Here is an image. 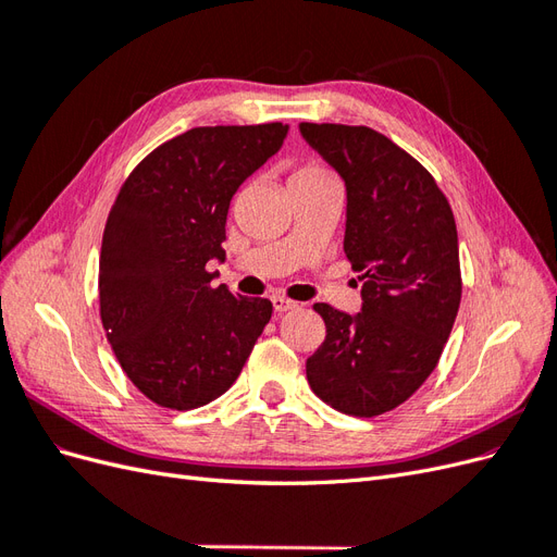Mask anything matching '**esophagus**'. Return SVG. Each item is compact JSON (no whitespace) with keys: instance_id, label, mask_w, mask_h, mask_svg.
I'll list each match as a JSON object with an SVG mask.
<instances>
[{"instance_id":"34e87169","label":"esophagus","mask_w":557,"mask_h":557,"mask_svg":"<svg viewBox=\"0 0 557 557\" xmlns=\"http://www.w3.org/2000/svg\"><path fill=\"white\" fill-rule=\"evenodd\" d=\"M272 305H274V311H276V313H285V311H293V309L297 307V301H293V299H288V297L276 295V297H272Z\"/></svg>"}]
</instances>
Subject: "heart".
Listing matches in <instances>:
<instances>
[{"mask_svg":"<svg viewBox=\"0 0 557 557\" xmlns=\"http://www.w3.org/2000/svg\"><path fill=\"white\" fill-rule=\"evenodd\" d=\"M325 176H332V174L325 170L323 164L307 162V164H301L299 170H295L290 181H309V178H325Z\"/></svg>","mask_w":557,"mask_h":557,"instance_id":"heart-1","label":"heart"}]
</instances>
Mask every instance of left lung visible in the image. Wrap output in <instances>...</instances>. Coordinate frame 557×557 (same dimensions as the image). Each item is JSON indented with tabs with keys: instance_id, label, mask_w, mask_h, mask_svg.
<instances>
[{
	"instance_id": "1",
	"label": "left lung",
	"mask_w": 557,
	"mask_h": 557,
	"mask_svg": "<svg viewBox=\"0 0 557 557\" xmlns=\"http://www.w3.org/2000/svg\"><path fill=\"white\" fill-rule=\"evenodd\" d=\"M346 183L344 252L362 281V311L313 305L325 342L307 360L311 391L336 411L381 416L434 372L460 309L458 230L423 164L364 125L299 123Z\"/></svg>"
}]
</instances>
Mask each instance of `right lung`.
<instances>
[{
  "instance_id": "add662e5",
  "label": "right lung",
  "mask_w": 557,
  "mask_h": 557,
  "mask_svg": "<svg viewBox=\"0 0 557 557\" xmlns=\"http://www.w3.org/2000/svg\"><path fill=\"white\" fill-rule=\"evenodd\" d=\"M288 125L193 127L134 166L99 256V315L127 379L164 409L188 411L237 381L272 301L213 288L239 185L283 146Z\"/></svg>"
}]
</instances>
